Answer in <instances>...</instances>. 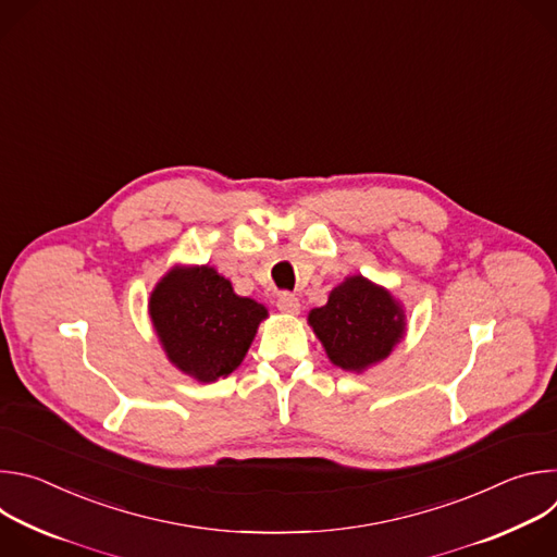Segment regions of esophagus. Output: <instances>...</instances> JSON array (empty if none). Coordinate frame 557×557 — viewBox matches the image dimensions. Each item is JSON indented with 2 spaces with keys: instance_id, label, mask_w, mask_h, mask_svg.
I'll list each match as a JSON object with an SVG mask.
<instances>
[{
  "instance_id": "obj_1",
  "label": "esophagus",
  "mask_w": 557,
  "mask_h": 557,
  "mask_svg": "<svg viewBox=\"0 0 557 557\" xmlns=\"http://www.w3.org/2000/svg\"><path fill=\"white\" fill-rule=\"evenodd\" d=\"M277 308H280L282 312L297 314V312H299V299H297L293 293H280V297H277Z\"/></svg>"
}]
</instances>
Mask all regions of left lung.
<instances>
[{
  "label": "left lung",
  "instance_id": "1",
  "mask_svg": "<svg viewBox=\"0 0 557 557\" xmlns=\"http://www.w3.org/2000/svg\"><path fill=\"white\" fill-rule=\"evenodd\" d=\"M308 324L329 359L342 370L363 372L383 361L406 335L404 306L363 275H350L308 312Z\"/></svg>",
  "mask_w": 557,
  "mask_h": 557
}]
</instances>
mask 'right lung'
I'll use <instances>...</instances> for the list:
<instances>
[{"mask_svg":"<svg viewBox=\"0 0 557 557\" xmlns=\"http://www.w3.org/2000/svg\"><path fill=\"white\" fill-rule=\"evenodd\" d=\"M149 317L168 359L200 383L228 376L269 310L233 286L213 267H174L149 297Z\"/></svg>","mask_w":557,"mask_h":557,"instance_id":"1","label":"right lung"}]
</instances>
